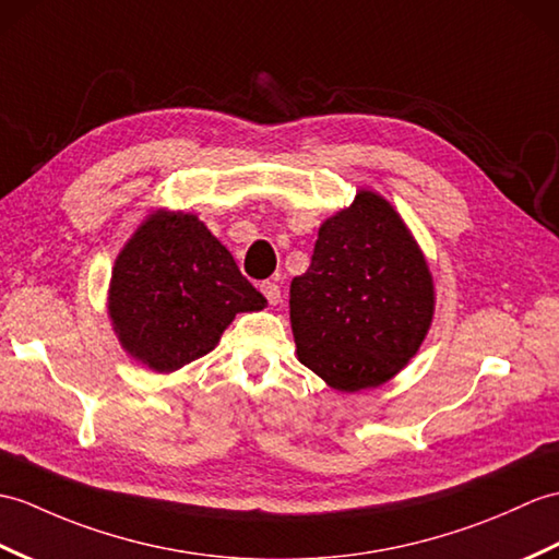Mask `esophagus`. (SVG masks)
<instances>
[{"label": "esophagus", "mask_w": 559, "mask_h": 559, "mask_svg": "<svg viewBox=\"0 0 559 559\" xmlns=\"http://www.w3.org/2000/svg\"><path fill=\"white\" fill-rule=\"evenodd\" d=\"M259 290L264 293V297L269 300V305H278V302H281V288H278L276 283L264 281L262 285H259Z\"/></svg>", "instance_id": "34e87169"}]
</instances>
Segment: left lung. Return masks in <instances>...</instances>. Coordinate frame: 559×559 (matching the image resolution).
Listing matches in <instances>:
<instances>
[{"mask_svg":"<svg viewBox=\"0 0 559 559\" xmlns=\"http://www.w3.org/2000/svg\"><path fill=\"white\" fill-rule=\"evenodd\" d=\"M433 311L419 242L395 206L367 188L323 221L309 269L290 283L297 359L341 393L379 388L405 369Z\"/></svg>","mask_w":559,"mask_h":559,"instance_id":"left-lung-1","label":"left lung"}]
</instances>
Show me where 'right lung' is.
<instances>
[{"label":"right lung","instance_id":"1","mask_svg":"<svg viewBox=\"0 0 559 559\" xmlns=\"http://www.w3.org/2000/svg\"><path fill=\"white\" fill-rule=\"evenodd\" d=\"M264 307L266 297L198 214H147L111 269V329L128 355L157 373L212 353L236 314Z\"/></svg>","mask_w":559,"mask_h":559}]
</instances>
